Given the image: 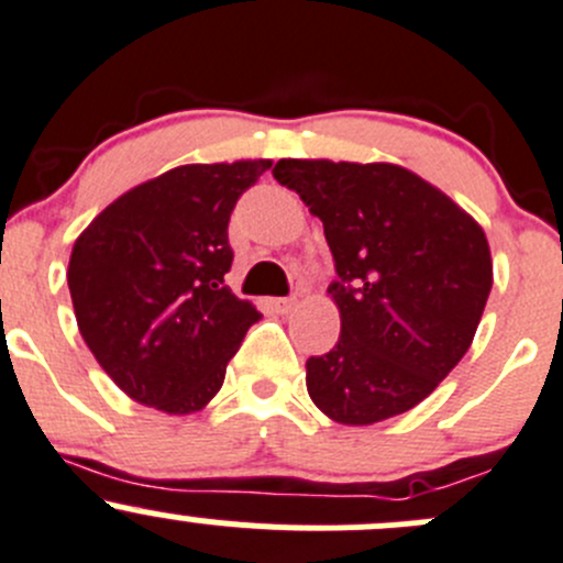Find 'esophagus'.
Segmentation results:
<instances>
[{"label": "esophagus", "instance_id": "obj_1", "mask_svg": "<svg viewBox=\"0 0 563 563\" xmlns=\"http://www.w3.org/2000/svg\"><path fill=\"white\" fill-rule=\"evenodd\" d=\"M271 306H274L279 314H289V311L298 306V300H295V298H271Z\"/></svg>", "mask_w": 563, "mask_h": 563}]
</instances>
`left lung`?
<instances>
[{"mask_svg": "<svg viewBox=\"0 0 563 563\" xmlns=\"http://www.w3.org/2000/svg\"><path fill=\"white\" fill-rule=\"evenodd\" d=\"M274 178L320 217L341 335L306 361V390L341 426L415 409L477 333L494 284L485 230L442 189L390 162L279 159Z\"/></svg>", "mask_w": 563, "mask_h": 563, "instance_id": "8db88e82", "label": "left lung"}]
</instances>
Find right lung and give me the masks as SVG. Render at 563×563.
Returning a JSON list of instances; mask_svg holds the SVG:
<instances>
[{
	"label": "right lung",
	"mask_w": 563,
	"mask_h": 563,
	"mask_svg": "<svg viewBox=\"0 0 563 563\" xmlns=\"http://www.w3.org/2000/svg\"><path fill=\"white\" fill-rule=\"evenodd\" d=\"M271 159L181 165L91 219L69 254L75 320L102 371L143 407L192 415L260 320L224 284L230 213Z\"/></svg>",
	"instance_id": "1"
}]
</instances>
